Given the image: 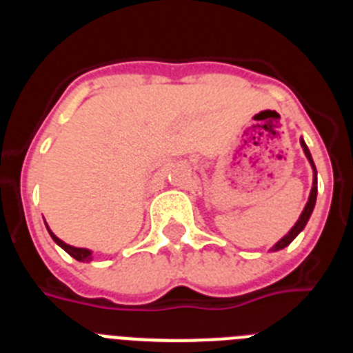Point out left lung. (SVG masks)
<instances>
[{
  "instance_id": "1",
  "label": "left lung",
  "mask_w": 353,
  "mask_h": 353,
  "mask_svg": "<svg viewBox=\"0 0 353 353\" xmlns=\"http://www.w3.org/2000/svg\"><path fill=\"white\" fill-rule=\"evenodd\" d=\"M300 144H302V150L303 153H305L307 161H309V164H311L312 168V188H311V192H309V200H307L305 207H303L302 214H300V218H298V221L294 223L293 227H291V230L285 234L284 237L280 241H276L275 245L271 246L270 252H279V250L285 248V246H289L291 243L294 241V237L300 234V232L305 228L307 221H309V218H311L312 210H314V205H316V196H318V173H316V165H314V161H312V155L311 152H309V148H307L305 141H303V137H300Z\"/></svg>"
}]
</instances>
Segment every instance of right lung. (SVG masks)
<instances>
[{
  "instance_id": "right-lung-1",
  "label": "right lung",
  "mask_w": 353,
  "mask_h": 353,
  "mask_svg": "<svg viewBox=\"0 0 353 353\" xmlns=\"http://www.w3.org/2000/svg\"><path fill=\"white\" fill-rule=\"evenodd\" d=\"M46 228H48V232H50L51 239L55 241V243L60 246V248L65 250V252H68V254L71 255V257L77 259L78 263H90V261H92V250H89V248H78V246L68 245V243H64V241H62V239H59V237H57L55 234L51 232V228L48 227V223H46Z\"/></svg>"
}]
</instances>
